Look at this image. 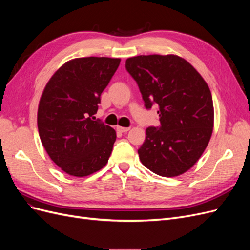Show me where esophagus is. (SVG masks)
Here are the masks:
<instances>
[{"mask_svg":"<svg viewBox=\"0 0 250 250\" xmlns=\"http://www.w3.org/2000/svg\"><path fill=\"white\" fill-rule=\"evenodd\" d=\"M117 129H118V131H120V132H127V131H129L130 128H129V127H121V126H118Z\"/></svg>","mask_w":250,"mask_h":250,"instance_id":"34e87169","label":"esophagus"}]
</instances>
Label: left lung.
I'll use <instances>...</instances> for the list:
<instances>
[{
    "mask_svg": "<svg viewBox=\"0 0 250 250\" xmlns=\"http://www.w3.org/2000/svg\"><path fill=\"white\" fill-rule=\"evenodd\" d=\"M125 67L146 109L156 105L161 121L146 129L140 160L157 175L178 176L199 160L213 132L214 106L207 82L176 55L135 56L126 60Z\"/></svg>",
    "mask_w": 250,
    "mask_h": 250,
    "instance_id": "left-lung-1",
    "label": "left lung"
}]
</instances>
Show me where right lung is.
<instances>
[{
    "label": "right lung",
    "mask_w": 250,
    "mask_h": 250,
    "mask_svg": "<svg viewBox=\"0 0 250 250\" xmlns=\"http://www.w3.org/2000/svg\"><path fill=\"white\" fill-rule=\"evenodd\" d=\"M120 62L108 57L70 60L43 89L37 112L41 141L51 160L72 176L90 175L108 162L117 134L94 116Z\"/></svg>",
    "instance_id": "obj_1"
}]
</instances>
